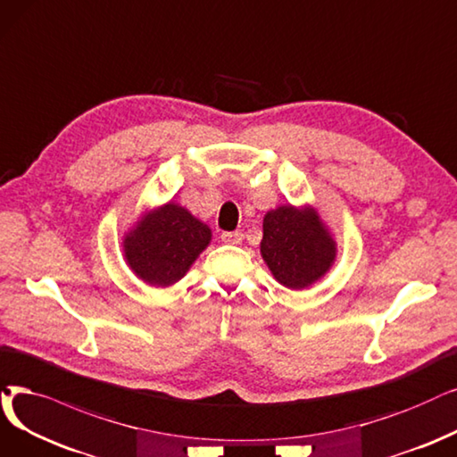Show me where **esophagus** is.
Listing matches in <instances>:
<instances>
[{"label": "esophagus", "mask_w": 457, "mask_h": 457, "mask_svg": "<svg viewBox=\"0 0 457 457\" xmlns=\"http://www.w3.org/2000/svg\"><path fill=\"white\" fill-rule=\"evenodd\" d=\"M244 238L242 230H232V232H223L221 234V240L227 244H240Z\"/></svg>", "instance_id": "1"}]
</instances>
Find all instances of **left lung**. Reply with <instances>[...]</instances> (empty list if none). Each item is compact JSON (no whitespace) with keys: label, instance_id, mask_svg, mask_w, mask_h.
Segmentation results:
<instances>
[{"label":"left lung","instance_id":"1","mask_svg":"<svg viewBox=\"0 0 457 457\" xmlns=\"http://www.w3.org/2000/svg\"><path fill=\"white\" fill-rule=\"evenodd\" d=\"M261 253L281 285L303 288L332 266L336 245L315 212L281 206L264 217Z\"/></svg>","mask_w":457,"mask_h":457}]
</instances>
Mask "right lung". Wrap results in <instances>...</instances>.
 Masks as SVG:
<instances>
[{"label": "right lung", "mask_w": 457, "mask_h": 457, "mask_svg": "<svg viewBox=\"0 0 457 457\" xmlns=\"http://www.w3.org/2000/svg\"><path fill=\"white\" fill-rule=\"evenodd\" d=\"M210 228L187 210L167 204L125 238V257L137 276L150 285L169 287L210 244Z\"/></svg>", "instance_id": "add662e5"}]
</instances>
